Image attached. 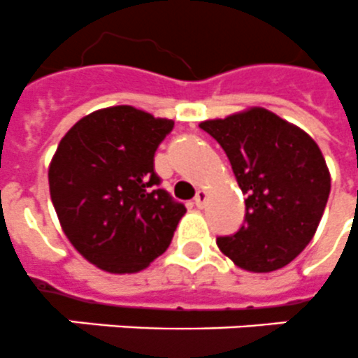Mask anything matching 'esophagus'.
I'll use <instances>...</instances> for the list:
<instances>
[{
	"label": "esophagus",
	"mask_w": 358,
	"mask_h": 358,
	"mask_svg": "<svg viewBox=\"0 0 358 358\" xmlns=\"http://www.w3.org/2000/svg\"><path fill=\"white\" fill-rule=\"evenodd\" d=\"M206 200H208V193L200 189L199 193H196V196H194V206H196L199 209H202L206 206Z\"/></svg>",
	"instance_id": "1"
}]
</instances>
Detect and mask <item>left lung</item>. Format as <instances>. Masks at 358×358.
Instances as JSON below:
<instances>
[{"instance_id": "obj_1", "label": "left lung", "mask_w": 358, "mask_h": 358, "mask_svg": "<svg viewBox=\"0 0 358 358\" xmlns=\"http://www.w3.org/2000/svg\"><path fill=\"white\" fill-rule=\"evenodd\" d=\"M228 156L246 194L245 222L217 237L220 252L248 272H272L298 257L320 224L331 176L309 134L264 108L200 123Z\"/></svg>"}]
</instances>
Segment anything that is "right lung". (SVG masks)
Wrapping results in <instances>:
<instances>
[{"label":"right lung","mask_w":358,"mask_h":358,"mask_svg":"<svg viewBox=\"0 0 358 358\" xmlns=\"http://www.w3.org/2000/svg\"><path fill=\"white\" fill-rule=\"evenodd\" d=\"M174 121L134 106L97 110L60 139L49 191L69 243L112 274H132L169 248L185 206L159 189L154 154Z\"/></svg>","instance_id":"right-lung-1"}]
</instances>
